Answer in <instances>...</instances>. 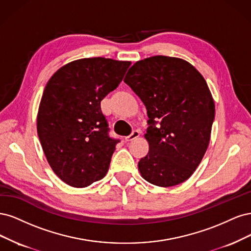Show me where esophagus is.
Listing matches in <instances>:
<instances>
[{"label":"esophagus","instance_id":"1","mask_svg":"<svg viewBox=\"0 0 251 251\" xmlns=\"http://www.w3.org/2000/svg\"><path fill=\"white\" fill-rule=\"evenodd\" d=\"M140 130H133L132 132H131V134L130 135H128V136H126L125 137V140L127 141V142H130V141H133L134 139H136V137H139L140 136Z\"/></svg>","mask_w":251,"mask_h":251}]
</instances>
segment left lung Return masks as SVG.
<instances>
[{"label": "left lung", "instance_id": "left-lung-1", "mask_svg": "<svg viewBox=\"0 0 251 251\" xmlns=\"http://www.w3.org/2000/svg\"><path fill=\"white\" fill-rule=\"evenodd\" d=\"M124 82L147 109L148 154L139 161L145 180L168 188L187 180L211 140L215 102L203 76L191 63L169 56L136 61Z\"/></svg>", "mask_w": 251, "mask_h": 251}]
</instances>
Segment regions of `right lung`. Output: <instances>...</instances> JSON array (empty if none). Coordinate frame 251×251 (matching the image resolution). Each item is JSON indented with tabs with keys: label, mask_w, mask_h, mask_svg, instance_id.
I'll use <instances>...</instances> for the list:
<instances>
[{
	"label": "right lung",
	"mask_w": 251,
	"mask_h": 251,
	"mask_svg": "<svg viewBox=\"0 0 251 251\" xmlns=\"http://www.w3.org/2000/svg\"><path fill=\"white\" fill-rule=\"evenodd\" d=\"M130 61L94 57L72 61L48 81L37 114V134L59 178L85 188L106 175L120 140L108 135L101 101L118 87Z\"/></svg>",
	"instance_id": "add662e5"
}]
</instances>
